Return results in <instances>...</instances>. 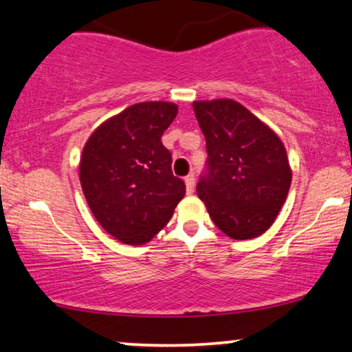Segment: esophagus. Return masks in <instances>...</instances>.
<instances>
[{"label": "esophagus", "instance_id": "esophagus-1", "mask_svg": "<svg viewBox=\"0 0 352 352\" xmlns=\"http://www.w3.org/2000/svg\"><path fill=\"white\" fill-rule=\"evenodd\" d=\"M185 185H186V193L191 195L195 191V177L188 175L185 177Z\"/></svg>", "mask_w": 352, "mask_h": 352}]
</instances>
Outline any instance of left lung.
I'll return each mask as SVG.
<instances>
[{
  "label": "left lung",
  "instance_id": "8db88e82",
  "mask_svg": "<svg viewBox=\"0 0 352 352\" xmlns=\"http://www.w3.org/2000/svg\"><path fill=\"white\" fill-rule=\"evenodd\" d=\"M206 138L208 172L196 186L219 230L251 240L275 222L292 185L282 140L269 125L233 100L195 101Z\"/></svg>",
  "mask_w": 352,
  "mask_h": 352
}]
</instances>
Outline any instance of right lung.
I'll use <instances>...</instances> for the list:
<instances>
[{
    "mask_svg": "<svg viewBox=\"0 0 352 352\" xmlns=\"http://www.w3.org/2000/svg\"><path fill=\"white\" fill-rule=\"evenodd\" d=\"M177 112L173 102H138L102 122L83 146V195L98 223L124 245L151 241L185 196L161 142Z\"/></svg>",
    "mask_w": 352,
    "mask_h": 352,
    "instance_id": "obj_1",
    "label": "right lung"
}]
</instances>
